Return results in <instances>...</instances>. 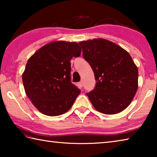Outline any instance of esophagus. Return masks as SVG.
<instances>
[{
  "label": "esophagus",
  "instance_id": "34e87169",
  "mask_svg": "<svg viewBox=\"0 0 157 157\" xmlns=\"http://www.w3.org/2000/svg\"><path fill=\"white\" fill-rule=\"evenodd\" d=\"M78 85H79V86H80V87H82V86H83V82H82V81L79 82V83H78Z\"/></svg>",
  "mask_w": 157,
  "mask_h": 157
}]
</instances>
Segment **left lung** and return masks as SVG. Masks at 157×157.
Segmentation results:
<instances>
[{"label": "left lung", "mask_w": 157, "mask_h": 157, "mask_svg": "<svg viewBox=\"0 0 157 157\" xmlns=\"http://www.w3.org/2000/svg\"><path fill=\"white\" fill-rule=\"evenodd\" d=\"M79 45L96 81L94 89L86 94L94 107L109 115L125 109L138 89L139 71L130 55L107 39L84 41Z\"/></svg>", "instance_id": "8db88e82"}]
</instances>
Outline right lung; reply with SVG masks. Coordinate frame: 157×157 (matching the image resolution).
Listing matches in <instances>:
<instances>
[{
    "mask_svg": "<svg viewBox=\"0 0 157 157\" xmlns=\"http://www.w3.org/2000/svg\"><path fill=\"white\" fill-rule=\"evenodd\" d=\"M76 42L53 41L28 59L22 79L25 94L41 113L59 116L72 107L79 90L71 81V60L80 56Z\"/></svg>",
    "mask_w": 157,
    "mask_h": 157,
    "instance_id": "1",
    "label": "right lung"
}]
</instances>
